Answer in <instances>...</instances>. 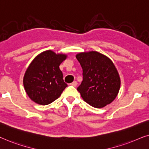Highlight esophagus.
<instances>
[{
    "mask_svg": "<svg viewBox=\"0 0 149 149\" xmlns=\"http://www.w3.org/2000/svg\"><path fill=\"white\" fill-rule=\"evenodd\" d=\"M70 85H71V86H77V82H76V81H73L72 83H71Z\"/></svg>",
    "mask_w": 149,
    "mask_h": 149,
    "instance_id": "1",
    "label": "esophagus"
}]
</instances>
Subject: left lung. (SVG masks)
<instances>
[{
    "instance_id": "left-lung-1",
    "label": "left lung",
    "mask_w": 149,
    "mask_h": 149,
    "mask_svg": "<svg viewBox=\"0 0 149 149\" xmlns=\"http://www.w3.org/2000/svg\"><path fill=\"white\" fill-rule=\"evenodd\" d=\"M76 58L83 71L82 82L77 90L84 102L97 108L112 102L120 86L119 75L112 61L95 51L80 53Z\"/></svg>"
}]
</instances>
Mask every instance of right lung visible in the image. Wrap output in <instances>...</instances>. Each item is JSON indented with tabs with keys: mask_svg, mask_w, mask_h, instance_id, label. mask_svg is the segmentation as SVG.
<instances>
[{
	"mask_svg": "<svg viewBox=\"0 0 149 149\" xmlns=\"http://www.w3.org/2000/svg\"><path fill=\"white\" fill-rule=\"evenodd\" d=\"M66 57L65 54H56L51 50L35 57L23 80L25 91L31 100L40 105H47L61 96L67 84L63 80L59 65Z\"/></svg>",
	"mask_w": 149,
	"mask_h": 149,
	"instance_id": "add662e5",
	"label": "right lung"
}]
</instances>
